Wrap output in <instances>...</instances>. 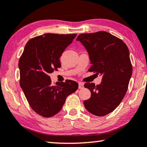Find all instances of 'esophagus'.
Wrapping results in <instances>:
<instances>
[{
    "label": "esophagus",
    "mask_w": 147,
    "mask_h": 147,
    "mask_svg": "<svg viewBox=\"0 0 147 147\" xmlns=\"http://www.w3.org/2000/svg\"><path fill=\"white\" fill-rule=\"evenodd\" d=\"M84 87V84H83V83H82V82H79V84H78V88H79V89H83Z\"/></svg>",
    "instance_id": "34e87169"
}]
</instances>
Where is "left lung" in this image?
<instances>
[{
    "label": "left lung",
    "instance_id": "8db88e82",
    "mask_svg": "<svg viewBox=\"0 0 147 147\" xmlns=\"http://www.w3.org/2000/svg\"><path fill=\"white\" fill-rule=\"evenodd\" d=\"M89 53V72L103 75L99 85L85 83L91 96L85 100V109L97 116L113 112L123 99L132 74V66L127 45L106 31L79 34L76 38Z\"/></svg>",
    "mask_w": 147,
    "mask_h": 147
}]
</instances>
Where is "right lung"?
I'll return each mask as SVG.
<instances>
[{"instance_id":"obj_1","label":"right lung","mask_w":147,"mask_h":147,"mask_svg":"<svg viewBox=\"0 0 147 147\" xmlns=\"http://www.w3.org/2000/svg\"><path fill=\"white\" fill-rule=\"evenodd\" d=\"M76 34L46 33L27 42L18 62L20 85L31 108L45 118L62 109L67 97L78 89L73 80L52 85L49 73L61 67L60 57Z\"/></svg>"}]
</instances>
